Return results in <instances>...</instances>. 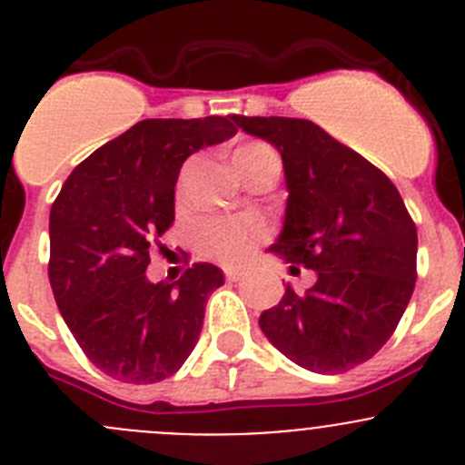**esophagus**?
<instances>
[{
    "label": "esophagus",
    "mask_w": 465,
    "mask_h": 465,
    "mask_svg": "<svg viewBox=\"0 0 465 465\" xmlns=\"http://www.w3.org/2000/svg\"><path fill=\"white\" fill-rule=\"evenodd\" d=\"M246 276L244 270H237V267H230V270H225V279L228 281H242Z\"/></svg>",
    "instance_id": "obj_1"
}]
</instances>
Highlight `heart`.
I'll use <instances>...</instances> for the list:
<instances>
[{"instance_id":"b5f03b06","label":"heart","mask_w":465,"mask_h":465,"mask_svg":"<svg viewBox=\"0 0 465 465\" xmlns=\"http://www.w3.org/2000/svg\"><path fill=\"white\" fill-rule=\"evenodd\" d=\"M272 154H274V149L270 144L251 140V143L240 144L232 152V163L240 173H244L255 161ZM262 232H265V228L261 223H255V221L207 219L204 223H200L195 242H198L200 253H204L212 261L237 265V262H244L249 258Z\"/></svg>"}]
</instances>
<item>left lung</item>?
Instances as JSON below:
<instances>
[{"label": "left lung", "mask_w": 465, "mask_h": 465, "mask_svg": "<svg viewBox=\"0 0 465 465\" xmlns=\"http://www.w3.org/2000/svg\"><path fill=\"white\" fill-rule=\"evenodd\" d=\"M232 119L283 159L291 195L272 251L318 276L304 295L288 285L261 330L309 371L355 369L390 341L415 291V221L381 168L309 119Z\"/></svg>", "instance_id": "obj_1"}]
</instances>
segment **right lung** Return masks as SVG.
Wrapping results in <instances>:
<instances>
[{
  "label": "right lung",
  "mask_w": 465,
  "mask_h": 465,
  "mask_svg": "<svg viewBox=\"0 0 465 465\" xmlns=\"http://www.w3.org/2000/svg\"><path fill=\"white\" fill-rule=\"evenodd\" d=\"M232 117L143 119L68 174L50 210L48 276L59 313L96 369L149 385L173 376L198 343L210 262L149 283V253L174 221V184L198 149L237 134Z\"/></svg>",
  "instance_id": "1"
}]
</instances>
